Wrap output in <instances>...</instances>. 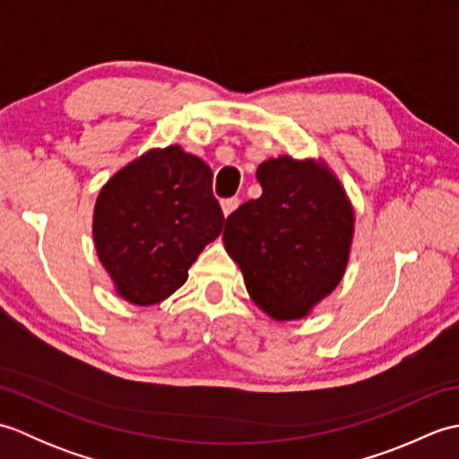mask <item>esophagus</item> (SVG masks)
<instances>
[{
	"instance_id": "34e87169",
	"label": "esophagus",
	"mask_w": 459,
	"mask_h": 459,
	"mask_svg": "<svg viewBox=\"0 0 459 459\" xmlns=\"http://www.w3.org/2000/svg\"><path fill=\"white\" fill-rule=\"evenodd\" d=\"M240 204V199L238 197H230V199H222L221 201V207H222V212H224V217H229V214L235 211L237 207Z\"/></svg>"
}]
</instances>
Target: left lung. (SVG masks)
I'll return each instance as SVG.
<instances>
[{
    "mask_svg": "<svg viewBox=\"0 0 459 459\" xmlns=\"http://www.w3.org/2000/svg\"><path fill=\"white\" fill-rule=\"evenodd\" d=\"M262 195L230 212L224 248L255 304L274 319H299L343 278L355 214L324 165L284 155L258 165Z\"/></svg>",
    "mask_w": 459,
    "mask_h": 459,
    "instance_id": "obj_1",
    "label": "left lung"
}]
</instances>
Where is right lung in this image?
Here are the masks:
<instances>
[{"instance_id": "obj_1", "label": "right lung", "mask_w": 459, "mask_h": 459, "mask_svg": "<svg viewBox=\"0 0 459 459\" xmlns=\"http://www.w3.org/2000/svg\"><path fill=\"white\" fill-rule=\"evenodd\" d=\"M222 222L209 165L169 145L142 155L104 185L94 207V245L118 294L152 306L185 284Z\"/></svg>"}]
</instances>
